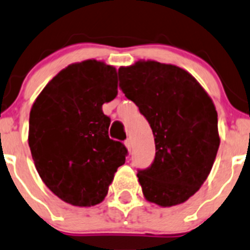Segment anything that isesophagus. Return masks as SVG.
Returning <instances> with one entry per match:
<instances>
[{"label": "esophagus", "mask_w": 250, "mask_h": 250, "mask_svg": "<svg viewBox=\"0 0 250 250\" xmlns=\"http://www.w3.org/2000/svg\"><path fill=\"white\" fill-rule=\"evenodd\" d=\"M125 146H127V149L129 150H132V146H133V144H132V140L130 139H125Z\"/></svg>", "instance_id": "obj_1"}]
</instances>
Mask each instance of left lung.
<instances>
[{
    "label": "left lung",
    "mask_w": 250,
    "mask_h": 250,
    "mask_svg": "<svg viewBox=\"0 0 250 250\" xmlns=\"http://www.w3.org/2000/svg\"><path fill=\"white\" fill-rule=\"evenodd\" d=\"M118 78L155 138L154 161L137 173L143 194L160 207L184 203L208 178L219 150L212 100L194 77L172 64L139 61L121 67Z\"/></svg>",
    "instance_id": "left-lung-1"
}]
</instances>
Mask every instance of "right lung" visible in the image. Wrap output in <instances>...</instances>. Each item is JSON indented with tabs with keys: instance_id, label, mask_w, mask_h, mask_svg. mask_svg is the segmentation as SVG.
<instances>
[{
	"instance_id": "obj_1",
	"label": "right lung",
	"mask_w": 250,
	"mask_h": 250,
	"mask_svg": "<svg viewBox=\"0 0 250 250\" xmlns=\"http://www.w3.org/2000/svg\"><path fill=\"white\" fill-rule=\"evenodd\" d=\"M117 95V72L88 60L61 71L34 103L29 146L48 189L76 207L104 200L127 147L108 137L103 105Z\"/></svg>"
}]
</instances>
